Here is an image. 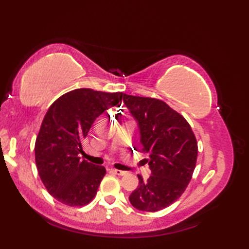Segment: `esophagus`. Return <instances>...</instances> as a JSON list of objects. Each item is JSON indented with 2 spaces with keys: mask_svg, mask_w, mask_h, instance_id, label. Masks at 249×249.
Listing matches in <instances>:
<instances>
[{
  "mask_svg": "<svg viewBox=\"0 0 249 249\" xmlns=\"http://www.w3.org/2000/svg\"><path fill=\"white\" fill-rule=\"evenodd\" d=\"M111 171H112L114 174H116V176H125L126 172L125 171H122V170H118V169H111Z\"/></svg>",
  "mask_w": 249,
  "mask_h": 249,
  "instance_id": "34e87169",
  "label": "esophagus"
}]
</instances>
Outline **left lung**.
<instances>
[{
	"label": "left lung",
	"instance_id": "1",
	"mask_svg": "<svg viewBox=\"0 0 249 249\" xmlns=\"http://www.w3.org/2000/svg\"><path fill=\"white\" fill-rule=\"evenodd\" d=\"M123 102L138 123L140 142L149 153L144 160L152 176L139 185L129 201L137 210L156 212L181 197L192 179L198 144L183 116L162 100L124 94Z\"/></svg>",
	"mask_w": 249,
	"mask_h": 249
}]
</instances>
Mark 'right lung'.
I'll list each match as a JSON object with an SVG mask.
<instances>
[{"label": "right lung", "instance_id": "obj_1", "mask_svg": "<svg viewBox=\"0 0 249 249\" xmlns=\"http://www.w3.org/2000/svg\"><path fill=\"white\" fill-rule=\"evenodd\" d=\"M123 93L77 89L50 106L35 142V161L48 193L70 206L91 202L106 174L103 166L80 160L81 142L94 121L122 103Z\"/></svg>", "mask_w": 249, "mask_h": 249}]
</instances>
